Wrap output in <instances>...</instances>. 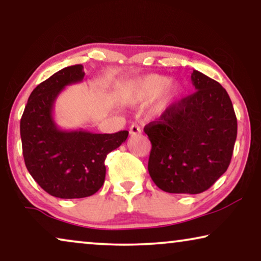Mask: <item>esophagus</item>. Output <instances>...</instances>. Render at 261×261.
Instances as JSON below:
<instances>
[{
  "instance_id": "obj_1",
  "label": "esophagus",
  "mask_w": 261,
  "mask_h": 261,
  "mask_svg": "<svg viewBox=\"0 0 261 261\" xmlns=\"http://www.w3.org/2000/svg\"><path fill=\"white\" fill-rule=\"evenodd\" d=\"M129 134L132 137H134V135H139L141 134V128L138 126V124H132L130 128H129Z\"/></svg>"
}]
</instances>
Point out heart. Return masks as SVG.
<instances>
[{
  "label": "heart",
  "instance_id": "1",
  "mask_svg": "<svg viewBox=\"0 0 261 261\" xmlns=\"http://www.w3.org/2000/svg\"><path fill=\"white\" fill-rule=\"evenodd\" d=\"M183 94V88L177 82L169 83V77L163 74H147L135 80L129 89V99L133 105H145L158 97L155 113L162 114L172 107Z\"/></svg>",
  "mask_w": 261,
  "mask_h": 261
}]
</instances>
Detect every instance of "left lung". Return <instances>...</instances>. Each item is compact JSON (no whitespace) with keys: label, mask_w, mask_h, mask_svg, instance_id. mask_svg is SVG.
I'll return each mask as SVG.
<instances>
[{"label":"left lung","mask_w":261,"mask_h":261,"mask_svg":"<svg viewBox=\"0 0 261 261\" xmlns=\"http://www.w3.org/2000/svg\"><path fill=\"white\" fill-rule=\"evenodd\" d=\"M191 81L196 92L144 128L152 144L149 176L170 194L208 190L227 171L237 140V116L226 89L196 70Z\"/></svg>","instance_id":"1"}]
</instances>
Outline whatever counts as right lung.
Returning <instances> with one entry per match:
<instances>
[{
	"mask_svg": "<svg viewBox=\"0 0 261 261\" xmlns=\"http://www.w3.org/2000/svg\"><path fill=\"white\" fill-rule=\"evenodd\" d=\"M83 65L64 67L32 91L20 121L22 154L28 172L51 196L83 198L105 183L107 154L120 147L127 130L97 134L59 129L53 107L66 85L82 82Z\"/></svg>",
	"mask_w": 261,
	"mask_h": 261,
	"instance_id": "1",
	"label": "right lung"
}]
</instances>
